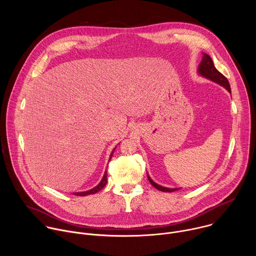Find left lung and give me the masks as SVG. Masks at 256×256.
Listing matches in <instances>:
<instances>
[{
    "instance_id": "1",
    "label": "left lung",
    "mask_w": 256,
    "mask_h": 256,
    "mask_svg": "<svg viewBox=\"0 0 256 256\" xmlns=\"http://www.w3.org/2000/svg\"><path fill=\"white\" fill-rule=\"evenodd\" d=\"M204 54L202 60L200 62V66H198V72H200V74L202 76H204V77H206V78H208V79H210V80H212V81L218 83V84H220L221 86H223L224 88H226V89L231 93L230 84H229V81L227 80V78H226L223 74H221V72L216 68V66H214L212 60L210 58V56L208 54ZM148 179H149V181H150V184H151L154 188H156L157 190H159L160 192H175V190H179V188H163V186H158L157 184H155V182L149 177V175H148Z\"/></svg>"
}]
</instances>
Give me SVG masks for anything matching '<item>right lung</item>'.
I'll list each match as a JSON object with an SVG mask.
<instances>
[{
	"label": "right lung",
	"mask_w": 256,
	"mask_h": 256,
	"mask_svg": "<svg viewBox=\"0 0 256 256\" xmlns=\"http://www.w3.org/2000/svg\"><path fill=\"white\" fill-rule=\"evenodd\" d=\"M112 153H114V152H112ZM112 155H110V158H109V161H110V159H112ZM106 184H107V171H105L102 180L100 181V184H99L97 186H95L94 188H92V190H87V192H75L74 194H75V196H88V194H96V192H98L99 190H101L106 186Z\"/></svg>",
	"instance_id": "1"
}]
</instances>
